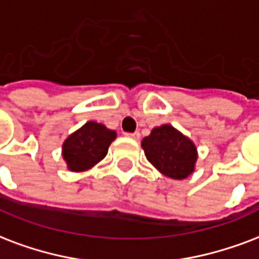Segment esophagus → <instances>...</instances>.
<instances>
[{
  "mask_svg": "<svg viewBox=\"0 0 259 259\" xmlns=\"http://www.w3.org/2000/svg\"><path fill=\"white\" fill-rule=\"evenodd\" d=\"M125 136L129 138H133V140H138V138H140V133H138V132H134V133H125Z\"/></svg>",
  "mask_w": 259,
  "mask_h": 259,
  "instance_id": "1",
  "label": "esophagus"
}]
</instances>
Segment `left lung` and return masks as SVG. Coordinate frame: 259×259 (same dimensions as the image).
Here are the masks:
<instances>
[{"label":"left lung","instance_id":"1","mask_svg":"<svg viewBox=\"0 0 259 259\" xmlns=\"http://www.w3.org/2000/svg\"><path fill=\"white\" fill-rule=\"evenodd\" d=\"M148 161L163 175L185 179L194 171L197 148L190 138L171 125L155 127L141 143Z\"/></svg>","mask_w":259,"mask_h":259}]
</instances>
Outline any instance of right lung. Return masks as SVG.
Returning a JSON list of instances; mask_svg holds the SVG:
<instances>
[{"instance_id":"obj_1","label":"right lung","mask_w":259,"mask_h":259,"mask_svg":"<svg viewBox=\"0 0 259 259\" xmlns=\"http://www.w3.org/2000/svg\"><path fill=\"white\" fill-rule=\"evenodd\" d=\"M116 138L114 130L90 121L72 133L62 145V156L68 168L81 172L92 168L107 155L110 144Z\"/></svg>"}]
</instances>
